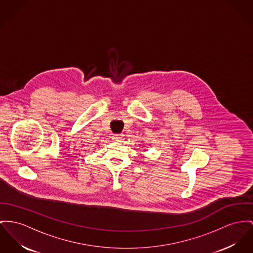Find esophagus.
I'll return each mask as SVG.
<instances>
[{"label":"esophagus","mask_w":253,"mask_h":253,"mask_svg":"<svg viewBox=\"0 0 253 253\" xmlns=\"http://www.w3.org/2000/svg\"><path fill=\"white\" fill-rule=\"evenodd\" d=\"M112 139H113V141H115V142H121V140L123 139V137H122V135H113V136H112Z\"/></svg>","instance_id":"obj_1"}]
</instances>
